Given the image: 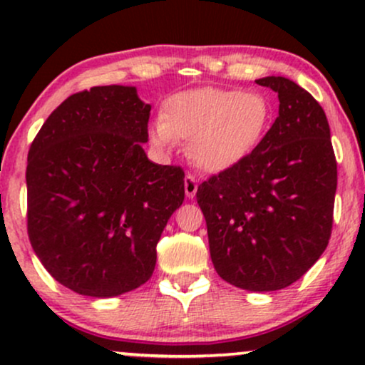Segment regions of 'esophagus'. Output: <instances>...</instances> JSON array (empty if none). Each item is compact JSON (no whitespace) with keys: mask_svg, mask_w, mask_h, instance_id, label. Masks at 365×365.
I'll return each instance as SVG.
<instances>
[{"mask_svg":"<svg viewBox=\"0 0 365 365\" xmlns=\"http://www.w3.org/2000/svg\"><path fill=\"white\" fill-rule=\"evenodd\" d=\"M197 187H199V183H197V178L192 173H188L185 177V194H187L188 199H194L195 194H197Z\"/></svg>","mask_w":365,"mask_h":365,"instance_id":"esophagus-1","label":"esophagus"}]
</instances>
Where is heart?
Masks as SVG:
<instances>
[{
    "label": "heart",
    "mask_w": 365,
    "mask_h": 365,
    "mask_svg": "<svg viewBox=\"0 0 365 365\" xmlns=\"http://www.w3.org/2000/svg\"><path fill=\"white\" fill-rule=\"evenodd\" d=\"M273 118V103L262 92L204 87L171 96L149 135L161 149H170L175 140H188L190 161L217 173L250 156Z\"/></svg>",
    "instance_id": "heart-1"
}]
</instances>
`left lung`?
<instances>
[{
    "instance_id": "obj_1",
    "label": "left lung",
    "mask_w": 365,
    "mask_h": 365,
    "mask_svg": "<svg viewBox=\"0 0 365 365\" xmlns=\"http://www.w3.org/2000/svg\"><path fill=\"white\" fill-rule=\"evenodd\" d=\"M255 82L278 92V118L250 156L200 183L197 202L216 273L273 292L302 278L328 247L338 171L321 104L284 77Z\"/></svg>"
}]
</instances>
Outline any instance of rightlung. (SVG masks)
<instances>
[{
	"label": "right lung",
	"instance_id": "1",
	"mask_svg": "<svg viewBox=\"0 0 365 365\" xmlns=\"http://www.w3.org/2000/svg\"><path fill=\"white\" fill-rule=\"evenodd\" d=\"M150 106L135 87L77 92L54 110L27 158V233L48 273L87 297L153 276L156 245L185 197L180 166L149 161Z\"/></svg>",
	"mask_w": 365,
	"mask_h": 365
}]
</instances>
